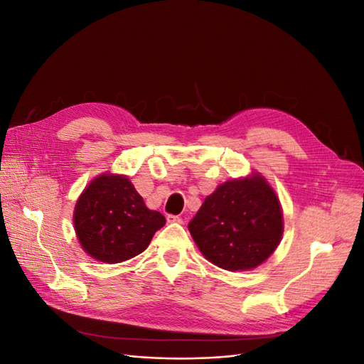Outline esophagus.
<instances>
[{
  "instance_id": "34e87169",
  "label": "esophagus",
  "mask_w": 364,
  "mask_h": 364,
  "mask_svg": "<svg viewBox=\"0 0 364 364\" xmlns=\"http://www.w3.org/2000/svg\"><path fill=\"white\" fill-rule=\"evenodd\" d=\"M167 222H168V223H182V218H181L179 215L168 214V215H167Z\"/></svg>"
}]
</instances>
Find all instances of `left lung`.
<instances>
[{
  "label": "left lung",
  "instance_id": "1",
  "mask_svg": "<svg viewBox=\"0 0 364 364\" xmlns=\"http://www.w3.org/2000/svg\"><path fill=\"white\" fill-rule=\"evenodd\" d=\"M188 229L208 261L230 272L250 270L279 245L281 205L258 174L230 181L206 197Z\"/></svg>",
  "mask_w": 364,
  "mask_h": 364
}]
</instances>
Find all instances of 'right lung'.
Listing matches in <instances>:
<instances>
[{
  "label": "right lung",
  "instance_id": "obj_1",
  "mask_svg": "<svg viewBox=\"0 0 364 364\" xmlns=\"http://www.w3.org/2000/svg\"><path fill=\"white\" fill-rule=\"evenodd\" d=\"M165 217L149 209L126 176L103 174L86 186L74 211L75 234L86 253L115 264L144 252Z\"/></svg>",
  "mask_w": 364,
  "mask_h": 364
}]
</instances>
